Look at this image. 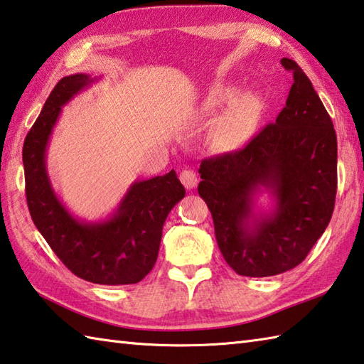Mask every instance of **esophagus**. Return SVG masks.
I'll return each mask as SVG.
<instances>
[{
	"label": "esophagus",
	"instance_id": "34e87169",
	"mask_svg": "<svg viewBox=\"0 0 364 364\" xmlns=\"http://www.w3.org/2000/svg\"><path fill=\"white\" fill-rule=\"evenodd\" d=\"M180 180L186 189H194L197 186V175L192 170H183L180 173Z\"/></svg>",
	"mask_w": 364,
	"mask_h": 364
}]
</instances>
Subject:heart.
I'll use <instances>...</instances> for the list:
<instances>
[{"instance_id":"b5f03b06","label":"heart","mask_w":364,"mask_h":364,"mask_svg":"<svg viewBox=\"0 0 364 364\" xmlns=\"http://www.w3.org/2000/svg\"><path fill=\"white\" fill-rule=\"evenodd\" d=\"M227 99H229L227 92H215L210 97L208 105L211 109H215V107L223 105ZM259 112L260 101L252 92L235 99L230 109L224 113L216 124L215 134L219 145L225 149H233L243 145L252 131Z\"/></svg>"}]
</instances>
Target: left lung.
Returning a JSON list of instances; mask_svg holds the SVG:
<instances>
[{
  "label": "left lung",
  "instance_id": "obj_1",
  "mask_svg": "<svg viewBox=\"0 0 364 364\" xmlns=\"http://www.w3.org/2000/svg\"><path fill=\"white\" fill-rule=\"evenodd\" d=\"M286 105L237 151L203 159L198 194L208 205L218 246L241 276H274L306 259L333 215L338 189V140L311 80L294 60ZM272 192L277 208L255 217L253 194Z\"/></svg>",
  "mask_w": 364,
  "mask_h": 364
}]
</instances>
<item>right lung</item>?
Masks as SVG:
<instances>
[{
	"mask_svg": "<svg viewBox=\"0 0 364 364\" xmlns=\"http://www.w3.org/2000/svg\"><path fill=\"white\" fill-rule=\"evenodd\" d=\"M95 80L87 74L63 77L26 134L23 167L28 210L52 251L75 276L102 286L137 284L153 269L164 223L186 189L175 170H170L151 180L135 181L115 215L102 223H82L64 208L47 175V144L61 107Z\"/></svg>",
	"mask_w": 364,
	"mask_h": 364,
	"instance_id": "obj_1",
	"label": "right lung"
}]
</instances>
